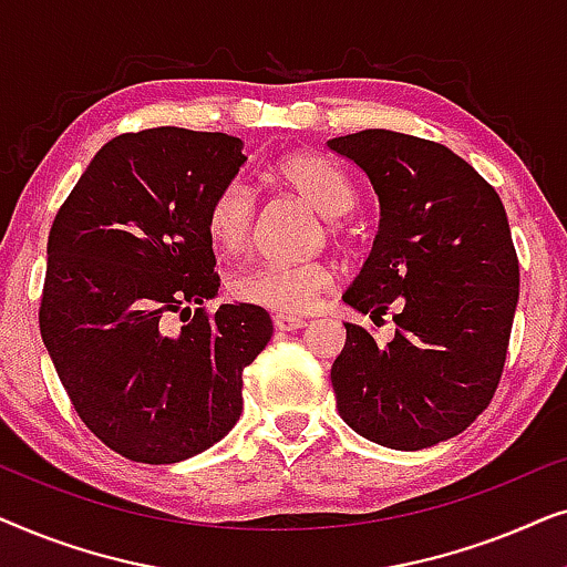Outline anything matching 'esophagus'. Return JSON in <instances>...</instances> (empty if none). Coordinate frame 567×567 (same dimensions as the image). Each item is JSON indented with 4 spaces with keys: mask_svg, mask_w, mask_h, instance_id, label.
I'll return each mask as SVG.
<instances>
[{
    "mask_svg": "<svg viewBox=\"0 0 567 567\" xmlns=\"http://www.w3.org/2000/svg\"><path fill=\"white\" fill-rule=\"evenodd\" d=\"M274 324H276V330H281V332H293V330L305 328L307 320L305 317H293V315H276Z\"/></svg>",
    "mask_w": 567,
    "mask_h": 567,
    "instance_id": "esophagus-1",
    "label": "esophagus"
}]
</instances>
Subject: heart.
<instances>
[{
    "label": "heart",
    "mask_w": 567,
    "mask_h": 567,
    "mask_svg": "<svg viewBox=\"0 0 567 567\" xmlns=\"http://www.w3.org/2000/svg\"><path fill=\"white\" fill-rule=\"evenodd\" d=\"M270 177L307 200L324 219H338L355 204V190L343 169L312 152L284 157ZM255 206L245 183H229L214 193L206 206V235L221 252L243 250L252 231ZM330 266L324 262L252 260L229 276L227 289L243 305L262 307L278 315H301L312 309L317 297L330 286Z\"/></svg>",
    "instance_id": "heart-1"
}]
</instances>
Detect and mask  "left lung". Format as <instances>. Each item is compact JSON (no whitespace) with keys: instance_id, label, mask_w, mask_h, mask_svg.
I'll return each mask as SVG.
<instances>
[{"instance_id":"1","label":"left lung","mask_w":567,"mask_h":567,"mask_svg":"<svg viewBox=\"0 0 567 567\" xmlns=\"http://www.w3.org/2000/svg\"><path fill=\"white\" fill-rule=\"evenodd\" d=\"M328 146L379 198V231L346 305L382 320L379 346L346 322L330 379L340 417L374 444L417 452L491 405L518 301V258L498 193L444 144L367 128Z\"/></svg>"}]
</instances>
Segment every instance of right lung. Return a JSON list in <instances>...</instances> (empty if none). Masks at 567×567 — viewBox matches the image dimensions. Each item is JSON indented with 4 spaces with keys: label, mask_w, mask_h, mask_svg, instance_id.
<instances>
[{
    "label": "right lung",
    "mask_w": 567,
    "mask_h": 567,
    "mask_svg": "<svg viewBox=\"0 0 567 567\" xmlns=\"http://www.w3.org/2000/svg\"><path fill=\"white\" fill-rule=\"evenodd\" d=\"M243 146L175 126L121 134L53 219L45 351L82 423L126 460L183 462L227 436L243 371L274 336L262 307L204 309L219 291L206 206L245 165Z\"/></svg>",
    "instance_id": "1"
}]
</instances>
